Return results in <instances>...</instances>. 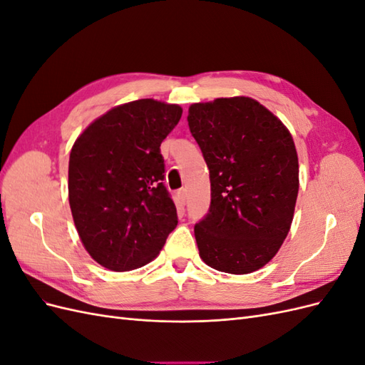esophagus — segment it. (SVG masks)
Here are the masks:
<instances>
[{"label":"esophagus","mask_w":365,"mask_h":365,"mask_svg":"<svg viewBox=\"0 0 365 365\" xmlns=\"http://www.w3.org/2000/svg\"><path fill=\"white\" fill-rule=\"evenodd\" d=\"M176 196H178V201L181 205H185V200H187V190L185 189H181L178 190V193H176Z\"/></svg>","instance_id":"34e87169"}]
</instances>
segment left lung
<instances>
[{"label": "left lung", "instance_id": "left-lung-1", "mask_svg": "<svg viewBox=\"0 0 365 365\" xmlns=\"http://www.w3.org/2000/svg\"><path fill=\"white\" fill-rule=\"evenodd\" d=\"M187 121L212 189L208 213L195 225L200 257L220 272L257 271L277 254L294 219L300 181L291 132L245 96L193 103Z\"/></svg>", "mask_w": 365, "mask_h": 365}]
</instances>
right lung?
<instances>
[{"mask_svg": "<svg viewBox=\"0 0 365 365\" xmlns=\"http://www.w3.org/2000/svg\"><path fill=\"white\" fill-rule=\"evenodd\" d=\"M180 105L140 98L109 109L77 137L68 163V200L88 254L115 272L155 259L178 224L163 185V140Z\"/></svg>", "mask_w": 365, "mask_h": 365, "instance_id": "obj_1", "label": "right lung"}]
</instances>
